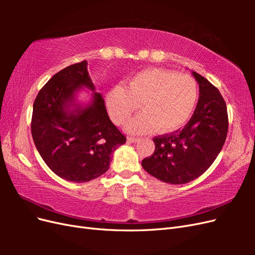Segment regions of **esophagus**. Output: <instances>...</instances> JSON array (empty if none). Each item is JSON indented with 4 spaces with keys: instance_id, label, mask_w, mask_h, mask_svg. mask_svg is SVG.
<instances>
[{
    "instance_id": "1",
    "label": "esophagus",
    "mask_w": 255,
    "mask_h": 255,
    "mask_svg": "<svg viewBox=\"0 0 255 255\" xmlns=\"http://www.w3.org/2000/svg\"><path fill=\"white\" fill-rule=\"evenodd\" d=\"M139 140V138H136V137H128V142H137Z\"/></svg>"
}]
</instances>
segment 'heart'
<instances>
[{
	"label": "heart",
	"mask_w": 255,
	"mask_h": 255,
	"mask_svg": "<svg viewBox=\"0 0 255 255\" xmlns=\"http://www.w3.org/2000/svg\"><path fill=\"white\" fill-rule=\"evenodd\" d=\"M199 100L198 83L189 74L163 68H148L136 73L127 86L116 85L105 97L111 119L123 125L139 106L143 112L130 120L127 129L141 134L156 128L172 133L186 125Z\"/></svg>",
	"instance_id": "b5f03b06"
}]
</instances>
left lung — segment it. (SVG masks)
Instances as JSON below:
<instances>
[{"label": "left lung", "mask_w": 255, "mask_h": 255, "mask_svg": "<svg viewBox=\"0 0 255 255\" xmlns=\"http://www.w3.org/2000/svg\"><path fill=\"white\" fill-rule=\"evenodd\" d=\"M199 84V100L194 115L183 129L153 139L155 151L142 159L149 174L165 183L179 185L203 174L225 144L229 120L219 90L202 75L192 71Z\"/></svg>", "instance_id": "8db88e82"}]
</instances>
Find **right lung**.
Wrapping results in <instances>:
<instances>
[{"label":"right lung","instance_id":"right-lung-1","mask_svg":"<svg viewBox=\"0 0 255 255\" xmlns=\"http://www.w3.org/2000/svg\"><path fill=\"white\" fill-rule=\"evenodd\" d=\"M87 65L84 60L52 76L36 97L30 125L44 163L61 179L75 183L105 173L114 151L127 141L107 115ZM82 88L93 91L87 105L76 101Z\"/></svg>","mask_w":255,"mask_h":255}]
</instances>
